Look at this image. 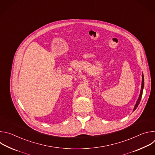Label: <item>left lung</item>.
<instances>
[{
    "mask_svg": "<svg viewBox=\"0 0 155 155\" xmlns=\"http://www.w3.org/2000/svg\"><path fill=\"white\" fill-rule=\"evenodd\" d=\"M142 84H141V90H140V94H139V96L138 97V99L136 103V105L134 106V108L133 109V112L134 111V110L137 108V107H138V105H139L140 104V100H141V98H142V93H143V87H144V77H143V74L142 73Z\"/></svg>",
    "mask_w": 155,
    "mask_h": 155,
    "instance_id": "left-lung-1",
    "label": "left lung"
}]
</instances>
